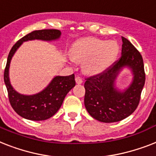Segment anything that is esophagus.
<instances>
[{
    "mask_svg": "<svg viewBox=\"0 0 156 156\" xmlns=\"http://www.w3.org/2000/svg\"><path fill=\"white\" fill-rule=\"evenodd\" d=\"M75 80H76V84H82V83H83V80H82V79L80 76L76 77Z\"/></svg>",
    "mask_w": 156,
    "mask_h": 156,
    "instance_id": "1",
    "label": "esophagus"
}]
</instances>
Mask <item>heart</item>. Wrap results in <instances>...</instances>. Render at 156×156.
<instances>
[{"label": "heart", "mask_w": 156, "mask_h": 156, "mask_svg": "<svg viewBox=\"0 0 156 156\" xmlns=\"http://www.w3.org/2000/svg\"><path fill=\"white\" fill-rule=\"evenodd\" d=\"M119 51V45L115 41L86 37L75 43L71 55L74 62L83 63V70L86 74L95 76L111 65L118 57Z\"/></svg>", "instance_id": "obj_1"}]
</instances>
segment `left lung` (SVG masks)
Wrapping results in <instances>:
<instances>
[{"mask_svg": "<svg viewBox=\"0 0 156 156\" xmlns=\"http://www.w3.org/2000/svg\"><path fill=\"white\" fill-rule=\"evenodd\" d=\"M122 55L106 72L87 79L84 83V105L94 119L101 122H119L129 117L138 107L145 84L142 55L128 39L122 37ZM124 69L132 72L127 87L116 85L118 76Z\"/></svg>", "mask_w": 156, "mask_h": 156, "instance_id": "left-lung-1", "label": "left lung"}]
</instances>
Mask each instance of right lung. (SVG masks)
<instances>
[{"instance_id": "add662e5", "label": "right lung", "mask_w": 156, "mask_h": 156, "mask_svg": "<svg viewBox=\"0 0 156 156\" xmlns=\"http://www.w3.org/2000/svg\"><path fill=\"white\" fill-rule=\"evenodd\" d=\"M60 36L61 31L58 30H34L17 41L9 51L4 73V81L11 105L14 111L23 118L31 121H43L55 115L63 104L66 95L76 85L75 75L68 76H55L42 91L32 95H25L15 90L11 84L9 67L12 58L25 42L33 40L52 42L58 40Z\"/></svg>"}]
</instances>
